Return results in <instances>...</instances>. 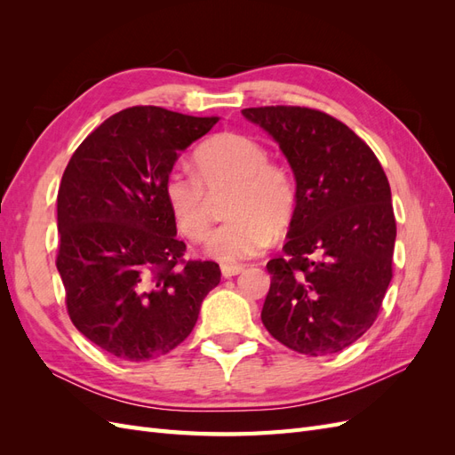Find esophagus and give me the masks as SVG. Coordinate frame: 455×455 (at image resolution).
<instances>
[{
	"label": "esophagus",
	"mask_w": 455,
	"mask_h": 455,
	"mask_svg": "<svg viewBox=\"0 0 455 455\" xmlns=\"http://www.w3.org/2000/svg\"><path fill=\"white\" fill-rule=\"evenodd\" d=\"M244 271V266H222V275L226 279L233 277V275H239Z\"/></svg>",
	"instance_id": "34e87169"
}]
</instances>
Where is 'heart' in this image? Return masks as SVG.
Returning <instances> with one entry per match:
<instances>
[{
  "mask_svg": "<svg viewBox=\"0 0 455 455\" xmlns=\"http://www.w3.org/2000/svg\"><path fill=\"white\" fill-rule=\"evenodd\" d=\"M233 186L226 212L206 244L224 264L252 258L273 241L275 228H284L296 209V184L281 164L269 163L267 149L251 136L216 134L196 151V174L174 167L164 176L167 199L178 229L191 241L209 233V192Z\"/></svg>",
  "mask_w": 455,
  "mask_h": 455,
  "instance_id": "obj_1",
  "label": "heart"
}]
</instances>
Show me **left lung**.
Listing matches in <instances>:
<instances>
[{
    "instance_id": "1",
    "label": "left lung",
    "mask_w": 455,
    "mask_h": 455,
    "mask_svg": "<svg viewBox=\"0 0 455 455\" xmlns=\"http://www.w3.org/2000/svg\"><path fill=\"white\" fill-rule=\"evenodd\" d=\"M241 114L279 144L296 180L284 256L267 261L261 323L298 353H339L374 324L393 277L387 176L359 136L319 109L266 106Z\"/></svg>"
}]
</instances>
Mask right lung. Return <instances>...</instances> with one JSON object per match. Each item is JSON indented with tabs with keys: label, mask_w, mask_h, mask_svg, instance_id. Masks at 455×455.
<instances>
[{
	"label": "right lung",
	"mask_w": 455,
	"mask_h": 455,
	"mask_svg": "<svg viewBox=\"0 0 455 455\" xmlns=\"http://www.w3.org/2000/svg\"><path fill=\"white\" fill-rule=\"evenodd\" d=\"M220 117L136 106L106 119L76 149L57 199V269L76 328L123 361H149L191 334L214 261H184L164 199L180 151Z\"/></svg>",
	"instance_id": "1"
}]
</instances>
